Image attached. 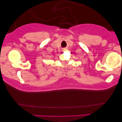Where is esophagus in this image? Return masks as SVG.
Wrapping results in <instances>:
<instances>
[{
    "instance_id": "obj_1",
    "label": "esophagus",
    "mask_w": 122,
    "mask_h": 122,
    "mask_svg": "<svg viewBox=\"0 0 122 122\" xmlns=\"http://www.w3.org/2000/svg\"><path fill=\"white\" fill-rule=\"evenodd\" d=\"M66 50V48L62 49V51H65V50Z\"/></svg>"
}]
</instances>
